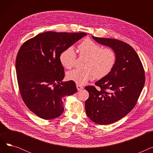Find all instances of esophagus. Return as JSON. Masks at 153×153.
<instances>
[{
	"instance_id": "1",
	"label": "esophagus",
	"mask_w": 153,
	"mask_h": 153,
	"mask_svg": "<svg viewBox=\"0 0 153 153\" xmlns=\"http://www.w3.org/2000/svg\"><path fill=\"white\" fill-rule=\"evenodd\" d=\"M76 87H77V89L78 91H82V89H84V87L82 85H81L77 84Z\"/></svg>"
}]
</instances>
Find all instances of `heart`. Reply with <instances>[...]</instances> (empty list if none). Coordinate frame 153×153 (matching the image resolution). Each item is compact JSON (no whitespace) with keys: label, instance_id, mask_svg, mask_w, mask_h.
Instances as JSON below:
<instances>
[{"label":"heart","instance_id":"b5f03b06","mask_svg":"<svg viewBox=\"0 0 153 153\" xmlns=\"http://www.w3.org/2000/svg\"><path fill=\"white\" fill-rule=\"evenodd\" d=\"M80 57L87 58L84 70L73 69L66 74L68 80L78 85H84L94 77L100 79L107 76L113 69L117 60L115 51L110 48H103L101 45L89 38H86L77 46ZM76 53L73 48L70 46L59 55L62 66L66 69L74 66Z\"/></svg>","mask_w":153,"mask_h":153}]
</instances>
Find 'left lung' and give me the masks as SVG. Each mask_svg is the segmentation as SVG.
<instances>
[{
	"label": "left lung",
	"mask_w": 153,
	"mask_h": 153,
	"mask_svg": "<svg viewBox=\"0 0 153 153\" xmlns=\"http://www.w3.org/2000/svg\"><path fill=\"white\" fill-rule=\"evenodd\" d=\"M100 44L113 49L117 54L110 73L85 87L89 97L85 102L87 115L99 125L115 123L134 107L145 82L144 70L138 55L128 44L112 38L92 36Z\"/></svg>",
	"instance_id": "8db88e82"
}]
</instances>
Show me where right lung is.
Instances as JSON below:
<instances>
[{
    "label": "right lung",
    "mask_w": 153,
    "mask_h": 153,
    "mask_svg": "<svg viewBox=\"0 0 153 153\" xmlns=\"http://www.w3.org/2000/svg\"><path fill=\"white\" fill-rule=\"evenodd\" d=\"M85 35L46 31L20 47L15 63L19 90L27 107L38 117H58L63 113L64 97L77 92L74 82H62L64 70L59 55Z\"/></svg>",
    "instance_id": "add662e5"
}]
</instances>
